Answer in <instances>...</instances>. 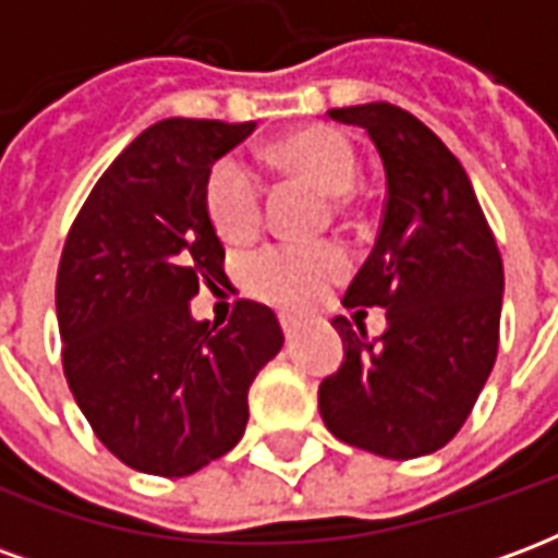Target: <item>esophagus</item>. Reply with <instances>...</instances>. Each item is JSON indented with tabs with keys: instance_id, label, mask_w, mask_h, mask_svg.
I'll return each mask as SVG.
<instances>
[{
	"instance_id": "obj_1",
	"label": "esophagus",
	"mask_w": 558,
	"mask_h": 558,
	"mask_svg": "<svg viewBox=\"0 0 558 558\" xmlns=\"http://www.w3.org/2000/svg\"><path fill=\"white\" fill-rule=\"evenodd\" d=\"M280 328H283V335H287V340H295L299 338V331L304 328V323L299 319V316H290V314H283L280 316Z\"/></svg>"
}]
</instances>
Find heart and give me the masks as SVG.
<instances>
[{
  "mask_svg": "<svg viewBox=\"0 0 558 558\" xmlns=\"http://www.w3.org/2000/svg\"><path fill=\"white\" fill-rule=\"evenodd\" d=\"M280 167L307 175L326 194L347 196L359 184V155L340 131L304 128L271 146ZM206 211L223 242H247L263 220V187L242 158H220L206 179ZM350 259L335 242L266 244L244 259L242 280L251 295L283 311H304L338 278Z\"/></svg>",
  "mask_w": 558,
  "mask_h": 558,
  "instance_id": "b5f03b06",
  "label": "heart"
}]
</instances>
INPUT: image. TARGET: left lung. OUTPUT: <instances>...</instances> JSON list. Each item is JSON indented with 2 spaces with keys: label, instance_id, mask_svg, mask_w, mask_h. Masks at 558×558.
<instances>
[{
  "label": "left lung",
  "instance_id": "left-lung-1",
  "mask_svg": "<svg viewBox=\"0 0 558 558\" xmlns=\"http://www.w3.org/2000/svg\"><path fill=\"white\" fill-rule=\"evenodd\" d=\"M359 125L386 167V211L347 307H386L388 328L338 316L343 364L319 386V415L340 442L388 460L439 451L478 400L499 350L502 256L466 170L395 104L328 110Z\"/></svg>",
  "mask_w": 558,
  "mask_h": 558
}]
</instances>
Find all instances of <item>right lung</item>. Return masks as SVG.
<instances>
[{
    "mask_svg": "<svg viewBox=\"0 0 558 558\" xmlns=\"http://www.w3.org/2000/svg\"><path fill=\"white\" fill-rule=\"evenodd\" d=\"M254 128H146L92 187L59 259L71 395L95 436L146 475L182 478L227 454L247 424V388L283 347L266 304L242 299L223 328L191 316L199 287L223 278L208 172Z\"/></svg>",
    "mask_w": 558,
    "mask_h": 558,
    "instance_id": "obj_1",
    "label": "right lung"
}]
</instances>
